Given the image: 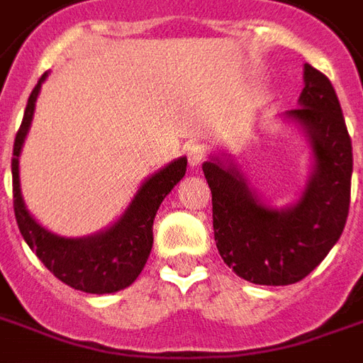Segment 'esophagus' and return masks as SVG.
<instances>
[{
    "instance_id": "1",
    "label": "esophagus",
    "mask_w": 363,
    "mask_h": 363,
    "mask_svg": "<svg viewBox=\"0 0 363 363\" xmlns=\"http://www.w3.org/2000/svg\"><path fill=\"white\" fill-rule=\"evenodd\" d=\"M186 157H189L190 167H200L206 159V147L200 145V143H192L186 151Z\"/></svg>"
}]
</instances>
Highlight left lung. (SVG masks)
<instances>
[{"mask_svg":"<svg viewBox=\"0 0 363 363\" xmlns=\"http://www.w3.org/2000/svg\"><path fill=\"white\" fill-rule=\"evenodd\" d=\"M301 108L287 118L305 128L314 173L295 206L261 204L234 164L206 161L214 240L224 263L255 285H293L328 255L346 225L352 186V139L330 80L305 65Z\"/></svg>","mask_w":363,"mask_h":363,"instance_id":"1","label":"left lung"}]
</instances>
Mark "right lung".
Instances as JSON below:
<instances>
[{
    "label": "right lung",
    "mask_w": 363,
    "mask_h": 363,
    "mask_svg": "<svg viewBox=\"0 0 363 363\" xmlns=\"http://www.w3.org/2000/svg\"><path fill=\"white\" fill-rule=\"evenodd\" d=\"M47 74L40 76L33 88L25 108L21 128L15 135L11 174H13V210L23 240L31 247L45 267L67 283L68 287L94 295L116 293L129 287L145 267L153 247V220L163 199L173 190L186 173V159L181 157L163 171L143 182L125 214L102 234L68 240L50 234L31 218L21 199L19 189V153L27 131L31 128L35 102L40 84Z\"/></svg>",
    "instance_id": "add662e5"
}]
</instances>
